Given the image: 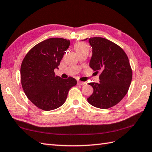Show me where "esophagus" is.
I'll return each instance as SVG.
<instances>
[{"label": "esophagus", "mask_w": 152, "mask_h": 152, "mask_svg": "<svg viewBox=\"0 0 152 152\" xmlns=\"http://www.w3.org/2000/svg\"><path fill=\"white\" fill-rule=\"evenodd\" d=\"M77 84L78 85V86H82V85L86 84V82H80V81H77Z\"/></svg>", "instance_id": "34e87169"}]
</instances>
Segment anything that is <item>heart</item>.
I'll return each mask as SVG.
<instances>
[{
  "instance_id": "heart-1",
  "label": "heart",
  "mask_w": 152,
  "mask_h": 152,
  "mask_svg": "<svg viewBox=\"0 0 152 152\" xmlns=\"http://www.w3.org/2000/svg\"><path fill=\"white\" fill-rule=\"evenodd\" d=\"M75 49L77 54L84 51L89 50V46L88 44L83 43V42H79L75 45Z\"/></svg>"
}]
</instances>
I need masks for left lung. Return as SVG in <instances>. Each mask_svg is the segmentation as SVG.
<instances>
[{
  "label": "left lung",
  "instance_id": "1",
  "mask_svg": "<svg viewBox=\"0 0 152 152\" xmlns=\"http://www.w3.org/2000/svg\"><path fill=\"white\" fill-rule=\"evenodd\" d=\"M89 42L93 48L89 66L100 75L99 83H89L93 93L87 101L95 107L108 109L119 103L128 93L132 70L128 56L118 45L99 37H91Z\"/></svg>",
  "mask_w": 152,
  "mask_h": 152
}]
</instances>
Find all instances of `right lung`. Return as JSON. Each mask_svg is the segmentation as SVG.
Wrapping results in <instances>:
<instances>
[{
    "label": "right lung",
    "mask_w": 152,
    "mask_h": 152,
    "mask_svg": "<svg viewBox=\"0 0 152 152\" xmlns=\"http://www.w3.org/2000/svg\"><path fill=\"white\" fill-rule=\"evenodd\" d=\"M69 40L50 38L38 43L27 53L20 66L21 84L28 99L41 109L50 111L65 103L69 89L77 83L69 77L55 76Z\"/></svg>",
    "instance_id": "1"
}]
</instances>
